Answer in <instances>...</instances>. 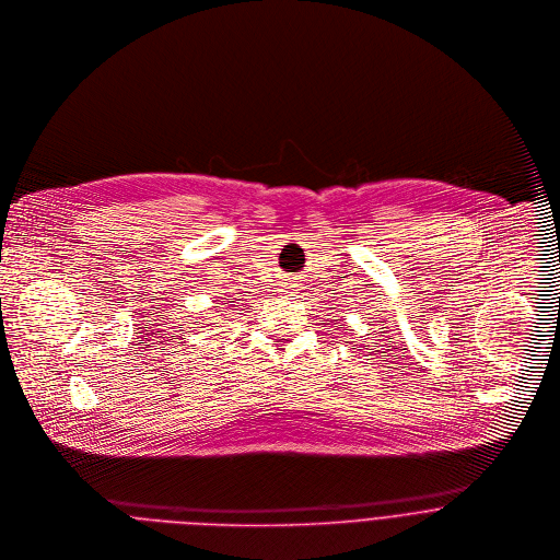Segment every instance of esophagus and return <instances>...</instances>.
<instances>
[{"instance_id":"1","label":"esophagus","mask_w":560,"mask_h":560,"mask_svg":"<svg viewBox=\"0 0 560 560\" xmlns=\"http://www.w3.org/2000/svg\"><path fill=\"white\" fill-rule=\"evenodd\" d=\"M284 287H287V284H284ZM287 289H293V287H287Z\"/></svg>"}]
</instances>
